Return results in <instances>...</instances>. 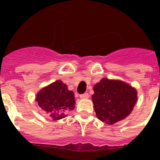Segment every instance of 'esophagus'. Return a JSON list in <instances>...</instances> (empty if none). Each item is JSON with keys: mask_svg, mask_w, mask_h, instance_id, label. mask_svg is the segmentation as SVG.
I'll list each match as a JSON object with an SVG mask.
<instances>
[{"mask_svg": "<svg viewBox=\"0 0 160 160\" xmlns=\"http://www.w3.org/2000/svg\"><path fill=\"white\" fill-rule=\"evenodd\" d=\"M89 97H90V96H89L88 93H85V94H82L80 95V98H82V99H87V98H89Z\"/></svg>", "mask_w": 160, "mask_h": 160, "instance_id": "obj_1", "label": "esophagus"}]
</instances>
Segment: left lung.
<instances>
[{
  "mask_svg": "<svg viewBox=\"0 0 160 160\" xmlns=\"http://www.w3.org/2000/svg\"><path fill=\"white\" fill-rule=\"evenodd\" d=\"M92 101L96 116L112 125L129 115L136 103V89L121 80L103 78L94 86Z\"/></svg>",
  "mask_w": 160,
  "mask_h": 160,
  "instance_id": "left-lung-1",
  "label": "left lung"
}]
</instances>
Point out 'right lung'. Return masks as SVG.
<instances>
[{
    "label": "right lung",
    "instance_id": "1",
    "mask_svg": "<svg viewBox=\"0 0 160 160\" xmlns=\"http://www.w3.org/2000/svg\"><path fill=\"white\" fill-rule=\"evenodd\" d=\"M35 101L42 111L49 114L53 120H59L67 115L68 111L75 107L73 91L61 80L45 87L38 91Z\"/></svg>",
    "mask_w": 160,
    "mask_h": 160
}]
</instances>
